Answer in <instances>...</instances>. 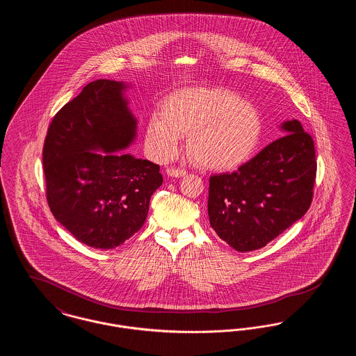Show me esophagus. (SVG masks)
<instances>
[{"mask_svg": "<svg viewBox=\"0 0 356 356\" xmlns=\"http://www.w3.org/2000/svg\"><path fill=\"white\" fill-rule=\"evenodd\" d=\"M167 173L172 177H183V176H186V170H180V168H168Z\"/></svg>", "mask_w": 356, "mask_h": 356, "instance_id": "obj_1", "label": "esophagus"}]
</instances>
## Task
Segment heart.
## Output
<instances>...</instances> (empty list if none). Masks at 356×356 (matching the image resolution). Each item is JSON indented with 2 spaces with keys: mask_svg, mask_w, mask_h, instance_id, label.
Segmentation results:
<instances>
[{
  "mask_svg": "<svg viewBox=\"0 0 356 356\" xmlns=\"http://www.w3.org/2000/svg\"><path fill=\"white\" fill-rule=\"evenodd\" d=\"M184 135L191 157L205 168L232 170L254 149L261 135L259 112L236 93L192 86L168 95L145 128V143L160 159L175 156Z\"/></svg>",
  "mask_w": 356,
  "mask_h": 356,
  "instance_id": "b5f03b06",
  "label": "heart"
}]
</instances>
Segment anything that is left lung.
<instances>
[{"label": "left lung", "instance_id": "8db88e82", "mask_svg": "<svg viewBox=\"0 0 356 356\" xmlns=\"http://www.w3.org/2000/svg\"><path fill=\"white\" fill-rule=\"evenodd\" d=\"M236 172L209 177L208 215L218 236L240 252L267 245L308 211L316 157L312 136L298 120Z\"/></svg>", "mask_w": 356, "mask_h": 356}]
</instances>
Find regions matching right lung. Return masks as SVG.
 <instances>
[{
    "mask_svg": "<svg viewBox=\"0 0 356 356\" xmlns=\"http://www.w3.org/2000/svg\"><path fill=\"white\" fill-rule=\"evenodd\" d=\"M125 86L96 80L51 120L42 148L47 202L79 241L112 250L144 225L160 167L131 154L136 120L121 96ZM102 149L104 155L90 152Z\"/></svg>",
    "mask_w": 356,
    "mask_h": 356,
    "instance_id": "1",
    "label": "right lung"
}]
</instances>
